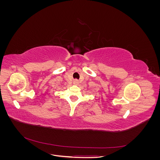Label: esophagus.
Here are the masks:
<instances>
[{"label":"esophagus","mask_w":160,"mask_h":160,"mask_svg":"<svg viewBox=\"0 0 160 160\" xmlns=\"http://www.w3.org/2000/svg\"><path fill=\"white\" fill-rule=\"evenodd\" d=\"M73 84H74L75 85H78V84H79V81L77 80V79H75V80L73 81Z\"/></svg>","instance_id":"1"}]
</instances>
